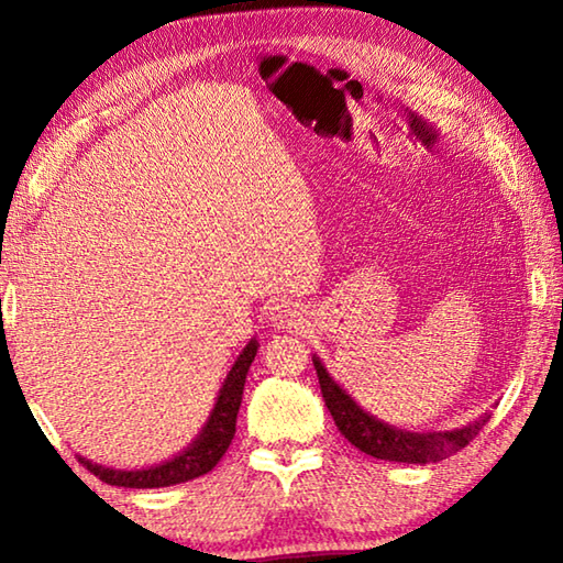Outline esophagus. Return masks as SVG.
I'll list each match as a JSON object with an SVG mask.
<instances>
[{
	"mask_svg": "<svg viewBox=\"0 0 563 563\" xmlns=\"http://www.w3.org/2000/svg\"><path fill=\"white\" fill-rule=\"evenodd\" d=\"M273 322L283 330H302L305 322H308V318H305V312L298 302H290V300H283L273 308Z\"/></svg>",
	"mask_w": 563,
	"mask_h": 563,
	"instance_id": "1",
	"label": "esophagus"
}]
</instances>
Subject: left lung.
Masks as SVG:
<instances>
[{
	"label": "left lung",
	"mask_w": 563,
	"mask_h": 563,
	"mask_svg": "<svg viewBox=\"0 0 563 563\" xmlns=\"http://www.w3.org/2000/svg\"><path fill=\"white\" fill-rule=\"evenodd\" d=\"M316 373L320 379V393L325 405L330 409L335 427L345 434L350 444H355L360 452L377 460L387 462H405V464H432L442 462L446 456L456 454L470 444L484 424L489 422V415H484L476 422L462 427V430L452 432H405L397 427H389L379 422L373 415H367L365 409H360L355 399H352L345 389L335 385V379L328 375V369L322 367L318 357H312Z\"/></svg>",
	"instance_id": "left-lung-1"
}]
</instances>
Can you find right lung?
Wrapping results in <instances>:
<instances>
[{
    "label": "right lung",
    "instance_id": "1",
    "mask_svg": "<svg viewBox=\"0 0 563 563\" xmlns=\"http://www.w3.org/2000/svg\"><path fill=\"white\" fill-rule=\"evenodd\" d=\"M255 352H258V342L251 340L243 347L241 357L235 360L231 373H228L225 383L221 387V395H218V402L213 407L211 417H208V424L203 427V432L198 434V440L190 444L186 452H180L170 462L148 466V470H136V472L109 470V466H99L89 460H81V456L79 462L87 466L93 476H99L101 482L113 484V487H129V489L174 487V484H184V482L196 479V476L208 474L218 462H221V456L233 442L235 419H238V409H241L243 387H245V375L247 369H251V362L255 360Z\"/></svg>",
    "mask_w": 563,
    "mask_h": 563
}]
</instances>
